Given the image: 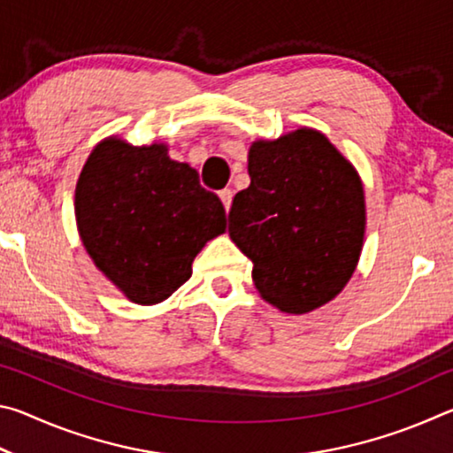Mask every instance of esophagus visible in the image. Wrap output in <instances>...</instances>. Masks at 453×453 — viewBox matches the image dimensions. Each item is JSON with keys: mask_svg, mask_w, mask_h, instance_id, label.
I'll use <instances>...</instances> for the list:
<instances>
[{"mask_svg": "<svg viewBox=\"0 0 453 453\" xmlns=\"http://www.w3.org/2000/svg\"><path fill=\"white\" fill-rule=\"evenodd\" d=\"M232 197H234V191L232 189H221L219 191V199L224 202V208L229 210V205H232Z\"/></svg>", "mask_w": 453, "mask_h": 453, "instance_id": "esophagus-1", "label": "esophagus"}]
</instances>
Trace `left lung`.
Segmentation results:
<instances>
[{"label": "left lung", "mask_w": 453, "mask_h": 453, "mask_svg": "<svg viewBox=\"0 0 453 453\" xmlns=\"http://www.w3.org/2000/svg\"><path fill=\"white\" fill-rule=\"evenodd\" d=\"M248 172L250 186L229 211V237L254 264L262 300L294 316L332 302L364 248L357 170L324 134L300 127L251 143Z\"/></svg>", "instance_id": "obj_1"}]
</instances>
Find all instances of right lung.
Here are the masks:
<instances>
[{
	"label": "right lung",
	"mask_w": 453,
	"mask_h": 453,
	"mask_svg": "<svg viewBox=\"0 0 453 453\" xmlns=\"http://www.w3.org/2000/svg\"><path fill=\"white\" fill-rule=\"evenodd\" d=\"M81 243L129 302L156 305L191 275V262L226 232L219 197L199 186L167 145H132L118 135L89 153L75 186Z\"/></svg>",
	"instance_id": "obj_1"
}]
</instances>
